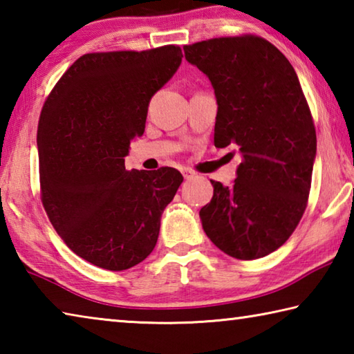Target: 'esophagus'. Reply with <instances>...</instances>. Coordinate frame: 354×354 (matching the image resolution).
<instances>
[{"instance_id": "esophagus-1", "label": "esophagus", "mask_w": 354, "mask_h": 354, "mask_svg": "<svg viewBox=\"0 0 354 354\" xmlns=\"http://www.w3.org/2000/svg\"><path fill=\"white\" fill-rule=\"evenodd\" d=\"M181 171H183V176H184L185 179H192V178L195 176V173L192 171V170H189V169H183Z\"/></svg>"}]
</instances>
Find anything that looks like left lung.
<instances>
[{
  "label": "left lung",
  "mask_w": 354,
  "mask_h": 354,
  "mask_svg": "<svg viewBox=\"0 0 354 354\" xmlns=\"http://www.w3.org/2000/svg\"><path fill=\"white\" fill-rule=\"evenodd\" d=\"M184 53L212 82L214 145L242 153L232 187L211 179L203 230L223 253L259 259L286 243L306 211L317 151L313 113L290 62L259 35L196 41Z\"/></svg>",
  "instance_id": "obj_1"
}]
</instances>
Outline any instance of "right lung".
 <instances>
[{"label":"right lung","instance_id":"1","mask_svg":"<svg viewBox=\"0 0 354 354\" xmlns=\"http://www.w3.org/2000/svg\"><path fill=\"white\" fill-rule=\"evenodd\" d=\"M181 48L88 53L61 76L37 129L40 200L65 245L120 272L156 247L160 215L183 183L171 167L124 169L148 104L181 64Z\"/></svg>","mask_w":354,"mask_h":354}]
</instances>
